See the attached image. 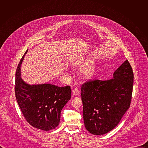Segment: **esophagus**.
Here are the masks:
<instances>
[{
  "instance_id": "esophagus-1",
  "label": "esophagus",
  "mask_w": 148,
  "mask_h": 148,
  "mask_svg": "<svg viewBox=\"0 0 148 148\" xmlns=\"http://www.w3.org/2000/svg\"><path fill=\"white\" fill-rule=\"evenodd\" d=\"M72 94H73V95H77L78 94H79V90H78V89L77 88H74V89H73V91H72Z\"/></svg>"
}]
</instances>
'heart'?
Masks as SVG:
<instances>
[{"label": "heart", "mask_w": 148, "mask_h": 148, "mask_svg": "<svg viewBox=\"0 0 148 148\" xmlns=\"http://www.w3.org/2000/svg\"><path fill=\"white\" fill-rule=\"evenodd\" d=\"M94 67L90 62H88L81 67L80 73L82 76L84 78H90L94 73Z\"/></svg>", "instance_id": "b5f03b06"}]
</instances>
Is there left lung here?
Returning <instances> with one entry per match:
<instances>
[{"label":"left lung","mask_w":148,"mask_h":148,"mask_svg":"<svg viewBox=\"0 0 148 148\" xmlns=\"http://www.w3.org/2000/svg\"><path fill=\"white\" fill-rule=\"evenodd\" d=\"M133 83L132 69L126 60L114 73L112 79L83 84V118L90 133L102 135L116 127L130 108Z\"/></svg>","instance_id":"obj_1"}]
</instances>
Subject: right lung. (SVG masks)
I'll list each match as a JSON object with an SVG mask.
<instances>
[{
  "label": "right lung",
  "mask_w": 148,
  "mask_h": 148,
  "mask_svg": "<svg viewBox=\"0 0 148 148\" xmlns=\"http://www.w3.org/2000/svg\"><path fill=\"white\" fill-rule=\"evenodd\" d=\"M21 59L16 73L15 94L26 121L34 128L43 131L55 129L59 125L61 110L71 99L70 86L60 87L51 84H29L21 78Z\"/></svg>",
  "instance_id": "add662e5"
}]
</instances>
